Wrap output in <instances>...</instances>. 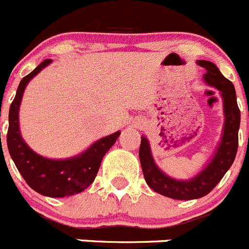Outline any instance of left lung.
<instances>
[{"mask_svg":"<svg viewBox=\"0 0 249 249\" xmlns=\"http://www.w3.org/2000/svg\"><path fill=\"white\" fill-rule=\"evenodd\" d=\"M196 64L206 70L204 81L210 87L220 92L224 104V127L220 142L208 164L199 173L187 180L169 177L156 164L151 152L150 142L146 136H141L139 150L141 167L146 183L153 192L176 200H192L205 196L222 179L236 159L238 147V130L241 113L237 106L236 90L231 81L222 76L215 64L206 60H198Z\"/></svg>","mask_w":249,"mask_h":249,"instance_id":"obj_1","label":"left lung"}]
</instances>
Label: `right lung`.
<instances>
[{
	"instance_id": "obj_1",
	"label": "right lung",
	"mask_w": 249,
	"mask_h": 249,
	"mask_svg": "<svg viewBox=\"0 0 249 249\" xmlns=\"http://www.w3.org/2000/svg\"><path fill=\"white\" fill-rule=\"evenodd\" d=\"M49 64L51 60H44L20 81L9 107L7 146L16 167L32 189L50 198H65L78 194L92 184L104 155L115 143L120 131L99 139L80 155L69 159H48L32 150L20 135L19 107L29 81Z\"/></svg>"
}]
</instances>
